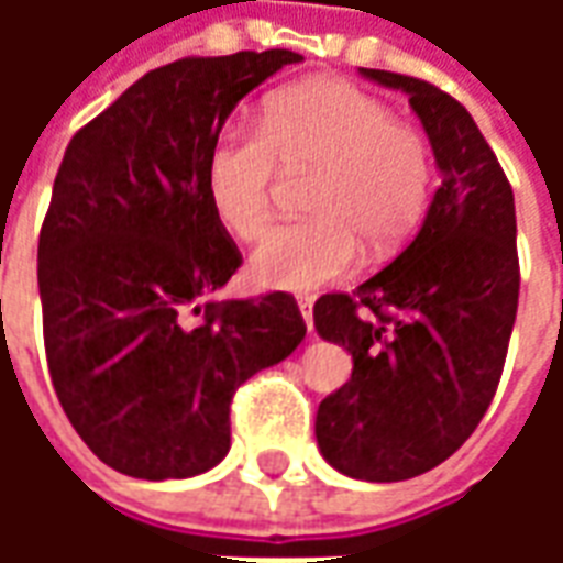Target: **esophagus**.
<instances>
[{"label": "esophagus", "instance_id": "1", "mask_svg": "<svg viewBox=\"0 0 563 563\" xmlns=\"http://www.w3.org/2000/svg\"><path fill=\"white\" fill-rule=\"evenodd\" d=\"M298 307H301V317H305L307 329L313 331V298L301 295V298H298Z\"/></svg>", "mask_w": 563, "mask_h": 563}]
</instances>
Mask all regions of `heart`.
I'll return each instance as SVG.
<instances>
[{"mask_svg": "<svg viewBox=\"0 0 563 563\" xmlns=\"http://www.w3.org/2000/svg\"><path fill=\"white\" fill-rule=\"evenodd\" d=\"M280 168L313 174L310 220L274 225L250 258L262 286L307 292L358 265L362 246L389 256L410 241L434 186V150L422 129L343 80H305L274 92L262 129L229 123L205 159L217 220L253 241L271 217Z\"/></svg>", "mask_w": 563, "mask_h": 563, "instance_id": "heart-1", "label": "heart"}]
</instances>
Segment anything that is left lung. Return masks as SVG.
I'll return each mask as SVG.
<instances>
[{
  "instance_id": "obj_1",
  "label": "left lung",
  "mask_w": 563,
  "mask_h": 563,
  "mask_svg": "<svg viewBox=\"0 0 563 563\" xmlns=\"http://www.w3.org/2000/svg\"><path fill=\"white\" fill-rule=\"evenodd\" d=\"M362 75L410 96L443 180L389 268L313 305L319 334L353 353L350 383L319 404L317 440L346 476L398 483L446 461L495 398L519 307L516 205L459 99L398 71Z\"/></svg>"
}]
</instances>
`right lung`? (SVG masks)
I'll return each instance as SVG.
<instances>
[{"instance_id": "1", "label": "right lung", "mask_w": 563, "mask_h": 563, "mask_svg": "<svg viewBox=\"0 0 563 563\" xmlns=\"http://www.w3.org/2000/svg\"><path fill=\"white\" fill-rule=\"evenodd\" d=\"M298 59H174L68 141L38 234L44 353L68 422L126 476L210 471L234 391L305 341L289 292L205 301L244 262L208 201V150L234 104Z\"/></svg>"}]
</instances>
